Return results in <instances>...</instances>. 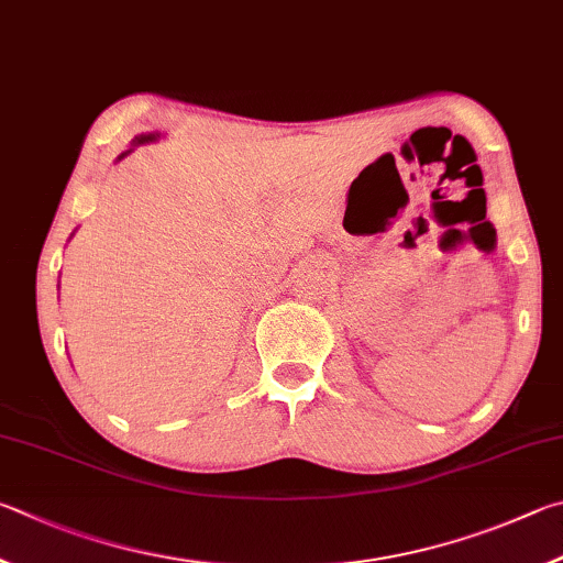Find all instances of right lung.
Here are the masks:
<instances>
[{
  "label": "right lung",
  "mask_w": 563,
  "mask_h": 563,
  "mask_svg": "<svg viewBox=\"0 0 563 563\" xmlns=\"http://www.w3.org/2000/svg\"><path fill=\"white\" fill-rule=\"evenodd\" d=\"M157 137H161V133H141V135H135V141H133V145H131V147H128V151H125V153H121V155H118V161H123V157H125L128 153H133L137 145L153 143V141H157Z\"/></svg>",
  "instance_id": "add662e5"
}]
</instances>
